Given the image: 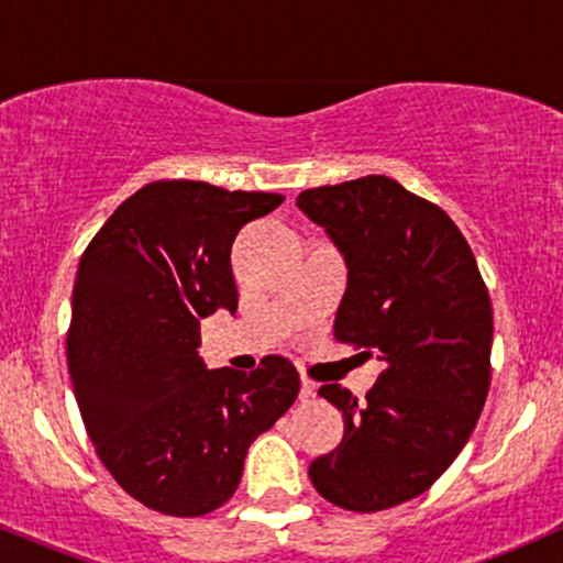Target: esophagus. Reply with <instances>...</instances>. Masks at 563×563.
Segmentation results:
<instances>
[{
    "label": "esophagus",
    "instance_id": "34e87169",
    "mask_svg": "<svg viewBox=\"0 0 563 563\" xmlns=\"http://www.w3.org/2000/svg\"><path fill=\"white\" fill-rule=\"evenodd\" d=\"M314 394H318V386H314L309 378H303L301 380V391H299L301 402H309V399H314Z\"/></svg>",
    "mask_w": 563,
    "mask_h": 563
}]
</instances>
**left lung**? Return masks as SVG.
I'll return each mask as SVG.
<instances>
[{
    "label": "left lung",
    "mask_w": 563,
    "mask_h": 563,
    "mask_svg": "<svg viewBox=\"0 0 563 563\" xmlns=\"http://www.w3.org/2000/svg\"><path fill=\"white\" fill-rule=\"evenodd\" d=\"M296 203L349 264L333 335L386 363L365 402L320 386L344 412V439L309 479L339 508H394L450 468L479 421L493 380L487 286L448 211L384 174L312 187Z\"/></svg>",
    "instance_id": "1"
}]
</instances>
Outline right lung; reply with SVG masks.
<instances>
[{"label":"right lung","instance_id":"1","mask_svg":"<svg viewBox=\"0 0 563 563\" xmlns=\"http://www.w3.org/2000/svg\"><path fill=\"white\" fill-rule=\"evenodd\" d=\"M280 203L277 192L156 179L81 254L66 339L76 402L102 466L158 514L224 506L251 442L301 389L280 354L251 373L206 371L198 357L200 320L238 309V230Z\"/></svg>","mask_w":563,"mask_h":563}]
</instances>
